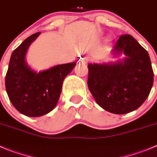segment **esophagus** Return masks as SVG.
I'll return each instance as SVG.
<instances>
[{"label": "esophagus", "mask_w": 157, "mask_h": 157, "mask_svg": "<svg viewBox=\"0 0 157 157\" xmlns=\"http://www.w3.org/2000/svg\"><path fill=\"white\" fill-rule=\"evenodd\" d=\"M79 62H80V63H81L82 64H86V63H87V62H88V59L86 57H82V58H80V60H79Z\"/></svg>", "instance_id": "esophagus-1"}]
</instances>
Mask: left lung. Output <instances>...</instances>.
Masks as SVG:
<instances>
[{
  "label": "left lung",
  "instance_id": "1",
  "mask_svg": "<svg viewBox=\"0 0 157 157\" xmlns=\"http://www.w3.org/2000/svg\"><path fill=\"white\" fill-rule=\"evenodd\" d=\"M113 52L126 58L115 63L88 64L87 86L96 102L109 113L125 114L142 105L153 84L147 51L129 34L117 40Z\"/></svg>",
  "mask_w": 157,
  "mask_h": 157
}]
</instances>
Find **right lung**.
<instances>
[{
  "label": "right lung",
  "instance_id": "add662e5",
  "mask_svg": "<svg viewBox=\"0 0 157 157\" xmlns=\"http://www.w3.org/2000/svg\"><path fill=\"white\" fill-rule=\"evenodd\" d=\"M40 32L27 37L12 52L5 77L8 98L19 113L36 117L48 113L56 107L65 77L75 63L58 65L44 71H33L25 61L29 46Z\"/></svg>",
  "mask_w": 157,
  "mask_h": 157
}]
</instances>
